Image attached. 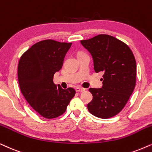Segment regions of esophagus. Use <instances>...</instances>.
<instances>
[{
    "mask_svg": "<svg viewBox=\"0 0 152 152\" xmlns=\"http://www.w3.org/2000/svg\"><path fill=\"white\" fill-rule=\"evenodd\" d=\"M76 92H84V91H86V89L85 88H76Z\"/></svg>",
    "mask_w": 152,
    "mask_h": 152,
    "instance_id": "esophagus-1",
    "label": "esophagus"
}]
</instances>
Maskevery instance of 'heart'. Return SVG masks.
Returning a JSON list of instances; mask_svg holds the SVG:
<instances>
[{
	"instance_id": "b5f03b06",
	"label": "heart",
	"mask_w": 152,
	"mask_h": 152,
	"mask_svg": "<svg viewBox=\"0 0 152 152\" xmlns=\"http://www.w3.org/2000/svg\"><path fill=\"white\" fill-rule=\"evenodd\" d=\"M80 53H79V54H80Z\"/></svg>"
}]
</instances>
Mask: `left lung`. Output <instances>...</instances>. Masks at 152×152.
Masks as SVG:
<instances>
[{"label":"left lung","mask_w":152,"mask_h":152,"mask_svg":"<svg viewBox=\"0 0 152 152\" xmlns=\"http://www.w3.org/2000/svg\"><path fill=\"white\" fill-rule=\"evenodd\" d=\"M93 59L94 70L103 73L102 88H90L93 99L90 114L100 118L118 114L128 102L136 84V61L124 42L107 34L80 41Z\"/></svg>","instance_id":"1"}]
</instances>
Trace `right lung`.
I'll return each instance as SVG.
<instances>
[{"label": "right lung", "instance_id": "1", "mask_svg": "<svg viewBox=\"0 0 152 152\" xmlns=\"http://www.w3.org/2000/svg\"><path fill=\"white\" fill-rule=\"evenodd\" d=\"M72 43L52 39L39 41L21 56L17 74L20 90L31 107L45 118L62 115L76 90L62 89L53 83L55 72L62 68Z\"/></svg>", "mask_w": 152, "mask_h": 152}]
</instances>
